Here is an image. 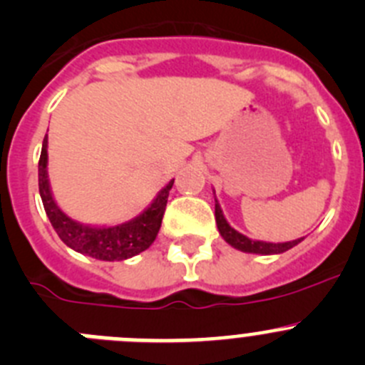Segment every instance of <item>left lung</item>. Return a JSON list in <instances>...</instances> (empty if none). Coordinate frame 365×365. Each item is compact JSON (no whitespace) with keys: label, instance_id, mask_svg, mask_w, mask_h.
Wrapping results in <instances>:
<instances>
[{"label":"left lung","instance_id":"obj_1","mask_svg":"<svg viewBox=\"0 0 365 365\" xmlns=\"http://www.w3.org/2000/svg\"><path fill=\"white\" fill-rule=\"evenodd\" d=\"M216 223H217V230L220 234L223 236V240L227 241L229 245H232L234 248L237 250H243V252H250V254H264V255H270V254H282V252L290 250L292 247L299 245L302 241L301 240H295V241H288V243H264V241H252L248 240L247 236L240 234L237 230H234L227 220H225L223 212H221V207L217 205L216 202Z\"/></svg>","mask_w":365,"mask_h":365}]
</instances>
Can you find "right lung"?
I'll list each match as a JSON object with an SVG mask.
<instances>
[{"mask_svg":"<svg viewBox=\"0 0 365 365\" xmlns=\"http://www.w3.org/2000/svg\"><path fill=\"white\" fill-rule=\"evenodd\" d=\"M46 144H48V140L44 136L39 156V192L46 216H48L50 223L64 245L101 261L128 259V257H133V255L140 254L145 248L151 247L160 230V225H162L169 190H171L175 180H171L167 183V187H163L162 192L156 196L155 202L142 216L135 217L129 223L118 225V227L91 229V227H84V225L71 221L66 214L61 212V209L53 202L48 176H46V156H48L46 155Z\"/></svg>","mask_w":365,"mask_h":365,"instance_id":"obj_1","label":"right lung"}]
</instances>
